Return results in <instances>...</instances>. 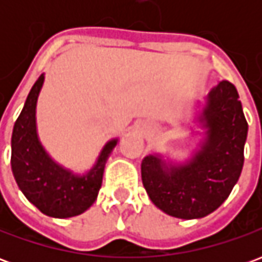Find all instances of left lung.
<instances>
[{"label": "left lung", "instance_id": "obj_1", "mask_svg": "<svg viewBox=\"0 0 262 262\" xmlns=\"http://www.w3.org/2000/svg\"><path fill=\"white\" fill-rule=\"evenodd\" d=\"M184 126L196 139L187 159L153 151L142 161V181L164 213L201 219L225 202L242 174L248 125L236 86L219 81L203 101L193 102L191 122Z\"/></svg>", "mask_w": 262, "mask_h": 262}]
</instances>
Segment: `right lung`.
I'll list each match as a JSON object with an SVG mask.
<instances>
[{
    "label": "right lung",
    "instance_id": "add662e5",
    "mask_svg": "<svg viewBox=\"0 0 262 262\" xmlns=\"http://www.w3.org/2000/svg\"><path fill=\"white\" fill-rule=\"evenodd\" d=\"M43 84L45 73L33 84L15 122L11 137V167L18 187L32 205L50 217L67 219L84 213L97 201L105 164L119 137L105 143L94 165L84 172H75L57 163L37 133L36 105Z\"/></svg>",
    "mask_w": 262,
    "mask_h": 262
}]
</instances>
